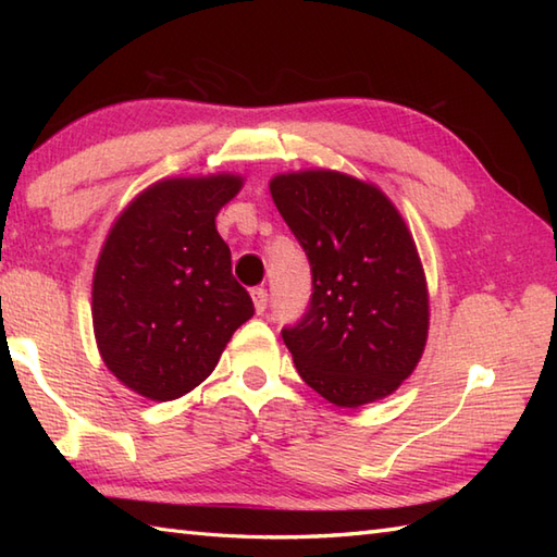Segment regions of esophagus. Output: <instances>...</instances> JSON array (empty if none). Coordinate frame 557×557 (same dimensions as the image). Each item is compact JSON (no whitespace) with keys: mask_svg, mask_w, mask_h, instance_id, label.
<instances>
[{"mask_svg":"<svg viewBox=\"0 0 557 557\" xmlns=\"http://www.w3.org/2000/svg\"><path fill=\"white\" fill-rule=\"evenodd\" d=\"M251 299H253V306H256V313H263L268 309V289L256 287L251 292Z\"/></svg>","mask_w":557,"mask_h":557,"instance_id":"1","label":"esophagus"}]
</instances>
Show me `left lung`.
Segmentation results:
<instances>
[{
    "label": "left lung",
    "instance_id": "left-lung-1",
    "mask_svg": "<svg viewBox=\"0 0 557 557\" xmlns=\"http://www.w3.org/2000/svg\"><path fill=\"white\" fill-rule=\"evenodd\" d=\"M270 194L313 275L309 309L282 330L304 383L349 409L393 395L429 337L423 265L399 210L333 170L277 174Z\"/></svg>",
    "mask_w": 557,
    "mask_h": 557
}]
</instances>
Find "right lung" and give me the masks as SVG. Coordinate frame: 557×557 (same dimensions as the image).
Segmentation results:
<instances>
[{
	"mask_svg": "<svg viewBox=\"0 0 557 557\" xmlns=\"http://www.w3.org/2000/svg\"><path fill=\"white\" fill-rule=\"evenodd\" d=\"M242 186L239 174L162 180L114 220L92 277V330L104 366L134 393H191L253 315L215 227Z\"/></svg>",
	"mask_w": 557,
	"mask_h": 557,
	"instance_id": "add662e5",
	"label": "right lung"
}]
</instances>
